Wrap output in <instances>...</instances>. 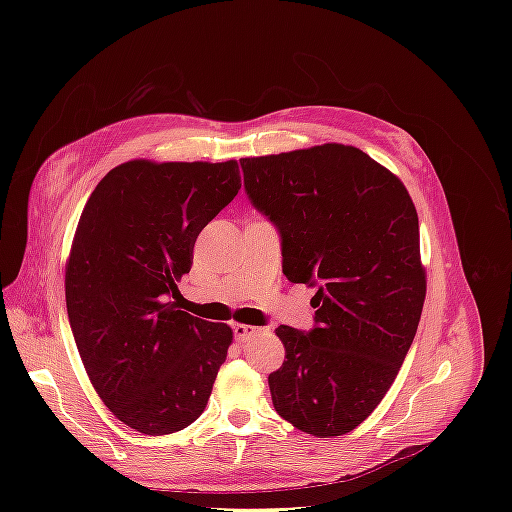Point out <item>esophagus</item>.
<instances>
[{
    "label": "esophagus",
    "mask_w": 512,
    "mask_h": 512,
    "mask_svg": "<svg viewBox=\"0 0 512 512\" xmlns=\"http://www.w3.org/2000/svg\"><path fill=\"white\" fill-rule=\"evenodd\" d=\"M232 333H235L237 342H247V339L254 337L256 333H260V329L252 327V324H235V327H232Z\"/></svg>",
    "instance_id": "34e87169"
}]
</instances>
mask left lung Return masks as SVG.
<instances>
[{
	"label": "left lung",
	"mask_w": 512,
	"mask_h": 512,
	"mask_svg": "<svg viewBox=\"0 0 512 512\" xmlns=\"http://www.w3.org/2000/svg\"><path fill=\"white\" fill-rule=\"evenodd\" d=\"M245 190L282 235L284 275L318 284L316 327L280 324L275 412L316 438L359 427L391 389L421 320L418 215L397 175L352 145L243 158Z\"/></svg>",
	"instance_id": "8db88e82"
}]
</instances>
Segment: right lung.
Returning a JSON list of instances; mask_svg holds the SVG:
<instances>
[{
	"label": "right lung",
	"mask_w": 512,
	"mask_h": 512,
	"mask_svg": "<svg viewBox=\"0 0 512 512\" xmlns=\"http://www.w3.org/2000/svg\"><path fill=\"white\" fill-rule=\"evenodd\" d=\"M241 188L237 160H130L91 192L66 262L81 361L121 423L166 436L207 408L232 344L228 324L177 309L196 237Z\"/></svg>",
	"instance_id": "obj_1"
}]
</instances>
